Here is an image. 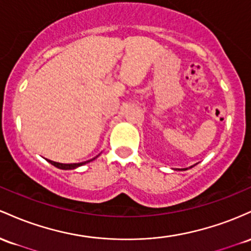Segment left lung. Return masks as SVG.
Segmentation results:
<instances>
[{"label": "left lung", "mask_w": 251, "mask_h": 251, "mask_svg": "<svg viewBox=\"0 0 251 251\" xmlns=\"http://www.w3.org/2000/svg\"><path fill=\"white\" fill-rule=\"evenodd\" d=\"M196 165H197V163H196ZM193 166H194V165H193ZM193 166H191V167H188V168H192ZM188 168H181V170H180V168H179V171H186V170H188Z\"/></svg>", "instance_id": "8db88e82"}]
</instances>
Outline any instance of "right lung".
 Wrapping results in <instances>:
<instances>
[{
  "instance_id": "add662e5",
  "label": "right lung",
  "mask_w": 251,
  "mask_h": 251,
  "mask_svg": "<svg viewBox=\"0 0 251 251\" xmlns=\"http://www.w3.org/2000/svg\"><path fill=\"white\" fill-rule=\"evenodd\" d=\"M96 157H98V155L96 156ZM96 157H94V159H91V160H88V161L79 162V163H60V162H54V161H52V160H49V162L50 163V165L54 166V167L59 168V170L67 171V170H75V168L80 167V166L85 165V163H88V162H90V161H92V160H95Z\"/></svg>"
}]
</instances>
